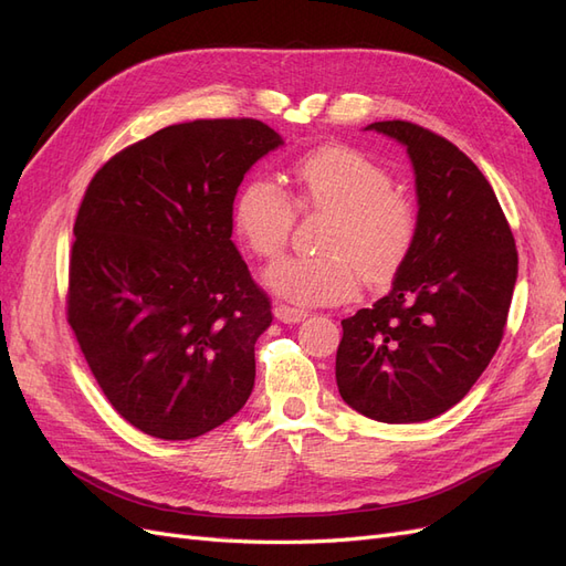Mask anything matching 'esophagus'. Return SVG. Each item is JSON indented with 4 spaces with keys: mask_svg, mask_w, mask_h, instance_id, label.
<instances>
[{
    "mask_svg": "<svg viewBox=\"0 0 566 566\" xmlns=\"http://www.w3.org/2000/svg\"><path fill=\"white\" fill-rule=\"evenodd\" d=\"M273 316L283 323H300L302 318H306V312L297 310V306H287V304L279 302L276 306H273Z\"/></svg>",
    "mask_w": 566,
    "mask_h": 566,
    "instance_id": "esophagus-1",
    "label": "esophagus"
}]
</instances>
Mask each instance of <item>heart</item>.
Returning a JSON list of instances; mask_svg holds the SVG:
<instances>
[{
  "label": "heart",
  "mask_w": 566,
  "mask_h": 566,
  "mask_svg": "<svg viewBox=\"0 0 566 566\" xmlns=\"http://www.w3.org/2000/svg\"><path fill=\"white\" fill-rule=\"evenodd\" d=\"M295 196L269 177L243 184L233 205V227L252 254L273 260L287 245L300 212L331 214L321 256H287L266 271L273 293L302 304H335L354 297L361 279L385 283L410 254L418 214L389 169L352 146H323L293 167Z\"/></svg>",
  "instance_id": "heart-1"
}]
</instances>
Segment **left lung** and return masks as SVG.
Here are the masks:
<instances>
[{"label": "left lung", "instance_id": "8db88e82", "mask_svg": "<svg viewBox=\"0 0 566 566\" xmlns=\"http://www.w3.org/2000/svg\"><path fill=\"white\" fill-rule=\"evenodd\" d=\"M416 169L418 231L389 295L342 321L339 397L380 422H422L455 406L499 349L517 248L491 184L443 136L373 123Z\"/></svg>", "mask_w": 566, "mask_h": 566}]
</instances>
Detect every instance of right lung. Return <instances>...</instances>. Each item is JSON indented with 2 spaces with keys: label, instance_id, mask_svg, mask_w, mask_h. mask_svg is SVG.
Instances as JSON below:
<instances>
[{
  "label": "right lung",
  "instance_id": "obj_1",
  "mask_svg": "<svg viewBox=\"0 0 566 566\" xmlns=\"http://www.w3.org/2000/svg\"><path fill=\"white\" fill-rule=\"evenodd\" d=\"M283 144L252 117L169 125L98 169L75 219L67 323L136 430L196 439L241 410L271 302L235 250L233 200Z\"/></svg>",
  "mask_w": 566,
  "mask_h": 566
}]
</instances>
